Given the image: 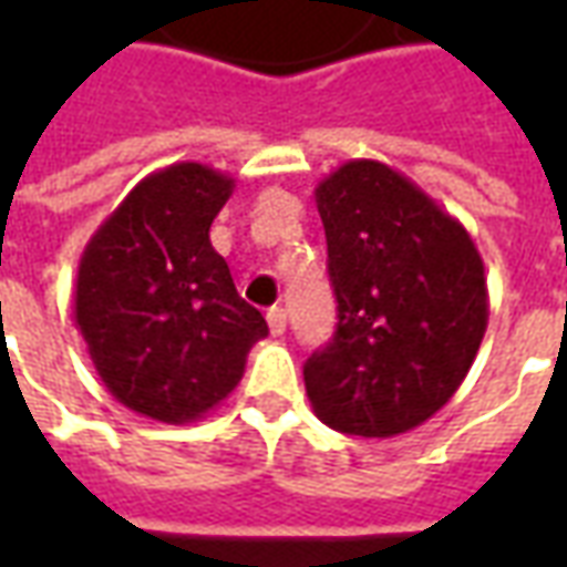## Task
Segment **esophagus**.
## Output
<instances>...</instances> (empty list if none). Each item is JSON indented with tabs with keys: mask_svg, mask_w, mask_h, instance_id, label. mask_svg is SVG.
<instances>
[{
	"mask_svg": "<svg viewBox=\"0 0 567 567\" xmlns=\"http://www.w3.org/2000/svg\"><path fill=\"white\" fill-rule=\"evenodd\" d=\"M267 324H270V331L279 337V333H285V324H288V316H285L282 307H272L267 309Z\"/></svg>",
	"mask_w": 567,
	"mask_h": 567,
	"instance_id": "esophagus-1",
	"label": "esophagus"
}]
</instances>
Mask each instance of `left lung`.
Instances as JSON below:
<instances>
[{
    "instance_id": "obj_1",
    "label": "left lung",
    "mask_w": 567,
    "mask_h": 567,
    "mask_svg": "<svg viewBox=\"0 0 567 567\" xmlns=\"http://www.w3.org/2000/svg\"><path fill=\"white\" fill-rule=\"evenodd\" d=\"M333 340L303 364L309 404L333 431L394 437L458 392L488 324L474 239L380 161H349L316 187Z\"/></svg>"
}]
</instances>
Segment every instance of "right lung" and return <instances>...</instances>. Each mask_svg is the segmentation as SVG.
<instances>
[{"label": "right lung", "mask_w": 567, "mask_h": 567, "mask_svg": "<svg viewBox=\"0 0 567 567\" xmlns=\"http://www.w3.org/2000/svg\"><path fill=\"white\" fill-rule=\"evenodd\" d=\"M230 194V175L173 163L142 178L81 255L75 324L105 389L140 416L203 419L267 337L209 243Z\"/></svg>", "instance_id": "1"}]
</instances>
